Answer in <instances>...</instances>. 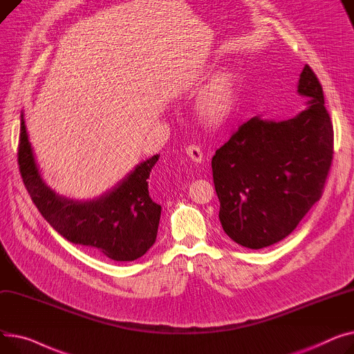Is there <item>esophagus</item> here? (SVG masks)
<instances>
[{
    "mask_svg": "<svg viewBox=\"0 0 354 354\" xmlns=\"http://www.w3.org/2000/svg\"><path fill=\"white\" fill-rule=\"evenodd\" d=\"M185 153H187V156L190 157V160H193L194 162H201L203 161V151L196 144H190L189 147L185 149Z\"/></svg>",
    "mask_w": 354,
    "mask_h": 354,
    "instance_id": "34e87169",
    "label": "esophagus"
}]
</instances>
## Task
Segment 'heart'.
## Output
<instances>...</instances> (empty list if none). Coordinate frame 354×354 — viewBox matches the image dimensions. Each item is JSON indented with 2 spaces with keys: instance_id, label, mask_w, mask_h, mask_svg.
<instances>
[{
  "instance_id": "heart-1",
  "label": "heart",
  "mask_w": 354,
  "mask_h": 354,
  "mask_svg": "<svg viewBox=\"0 0 354 354\" xmlns=\"http://www.w3.org/2000/svg\"><path fill=\"white\" fill-rule=\"evenodd\" d=\"M236 94V80L230 71L218 74L207 88L200 101V115L212 124L224 121L232 113Z\"/></svg>"
}]
</instances>
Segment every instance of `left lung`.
Wrapping results in <instances>:
<instances>
[{"label": "left lung", "instance_id": "1", "mask_svg": "<svg viewBox=\"0 0 354 354\" xmlns=\"http://www.w3.org/2000/svg\"><path fill=\"white\" fill-rule=\"evenodd\" d=\"M297 93L308 97L301 113L284 121L253 117L212 160L220 223L243 247L279 243L322 197L333 160V124L307 64Z\"/></svg>", "mask_w": 354, "mask_h": 354}]
</instances>
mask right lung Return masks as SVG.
<instances>
[{
	"label": "right lung",
	"mask_w": 354,
	"mask_h": 354,
	"mask_svg": "<svg viewBox=\"0 0 354 354\" xmlns=\"http://www.w3.org/2000/svg\"><path fill=\"white\" fill-rule=\"evenodd\" d=\"M158 157L140 162L98 198L78 201L62 197L41 177L21 114L18 165L38 212L68 241L114 261L137 260L156 243L161 205L151 198L147 180Z\"/></svg>",
	"instance_id": "obj_1"
}]
</instances>
